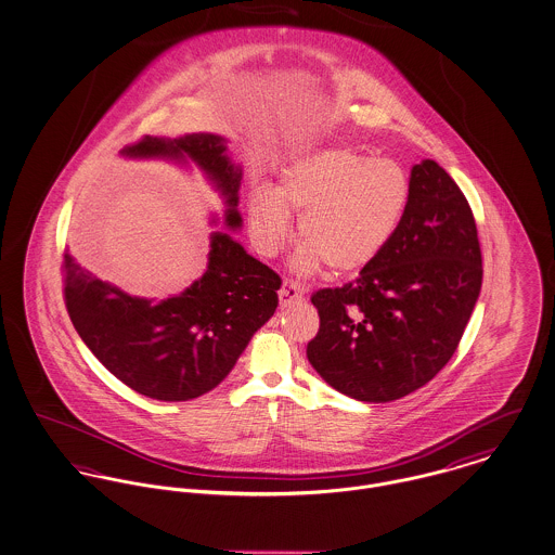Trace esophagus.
I'll list each match as a JSON object with an SVG mask.
<instances>
[{"instance_id": "obj_1", "label": "esophagus", "mask_w": 555, "mask_h": 555, "mask_svg": "<svg viewBox=\"0 0 555 555\" xmlns=\"http://www.w3.org/2000/svg\"><path fill=\"white\" fill-rule=\"evenodd\" d=\"M302 296H305L302 286H300L298 282L286 280V282L282 284V291H280V305H282V307H291V305L300 302V300H302Z\"/></svg>"}]
</instances>
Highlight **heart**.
<instances>
[{
    "label": "heart",
    "mask_w": 555,
    "mask_h": 555,
    "mask_svg": "<svg viewBox=\"0 0 555 555\" xmlns=\"http://www.w3.org/2000/svg\"><path fill=\"white\" fill-rule=\"evenodd\" d=\"M412 179L396 159H374L351 147L300 153L280 172L275 191L259 186L248 197V221L262 255H275L298 219V269L322 262L356 273L378 259L406 217Z\"/></svg>",
    "instance_id": "b5f03b06"
}]
</instances>
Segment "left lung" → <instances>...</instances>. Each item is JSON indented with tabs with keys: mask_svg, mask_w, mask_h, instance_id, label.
<instances>
[{
	"mask_svg": "<svg viewBox=\"0 0 555 555\" xmlns=\"http://www.w3.org/2000/svg\"><path fill=\"white\" fill-rule=\"evenodd\" d=\"M406 217L353 282L320 288L309 364L336 391L391 402L429 383L454 356L481 288L472 206L440 164L412 168Z\"/></svg>",
	"mask_w": 555,
	"mask_h": 555,
	"instance_id": "8db88e82",
	"label": "left lung"
}]
</instances>
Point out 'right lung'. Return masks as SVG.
<instances>
[{
  "label": "right lung",
  "mask_w": 555,
  "mask_h": 555,
  "mask_svg": "<svg viewBox=\"0 0 555 555\" xmlns=\"http://www.w3.org/2000/svg\"><path fill=\"white\" fill-rule=\"evenodd\" d=\"M132 157H189L227 197V227H240L242 170L221 137H143ZM63 298L75 331L105 369L141 396L185 402L215 389L235 366L253 334L273 315L282 278L250 257L231 235L215 233L208 269L183 295L151 302L124 295L63 253Z\"/></svg>",
  "instance_id": "right-lung-1"
}]
</instances>
